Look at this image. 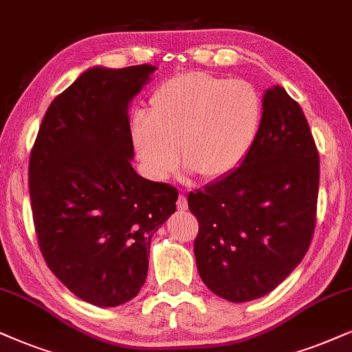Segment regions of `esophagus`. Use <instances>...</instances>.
Returning a JSON list of instances; mask_svg holds the SVG:
<instances>
[{"label": "esophagus", "mask_w": 352, "mask_h": 352, "mask_svg": "<svg viewBox=\"0 0 352 352\" xmlns=\"http://www.w3.org/2000/svg\"><path fill=\"white\" fill-rule=\"evenodd\" d=\"M177 208H179L180 211H185V209L188 208V201H186L185 195H180V197H179V201H177Z\"/></svg>", "instance_id": "esophagus-1"}]
</instances>
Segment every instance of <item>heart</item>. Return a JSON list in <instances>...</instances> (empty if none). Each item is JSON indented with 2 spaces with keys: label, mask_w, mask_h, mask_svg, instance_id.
Returning a JSON list of instances; mask_svg holds the SVG:
<instances>
[{
  "label": "heart",
  "mask_w": 352,
  "mask_h": 352,
  "mask_svg": "<svg viewBox=\"0 0 352 352\" xmlns=\"http://www.w3.org/2000/svg\"><path fill=\"white\" fill-rule=\"evenodd\" d=\"M263 104L253 84L208 73L167 81L151 99L149 113L131 123L133 144L146 170L164 180L180 162L204 180L226 177L255 143Z\"/></svg>",
  "instance_id": "obj_1"
}]
</instances>
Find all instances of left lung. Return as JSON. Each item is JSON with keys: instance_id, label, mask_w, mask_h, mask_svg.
I'll list each match as a JSON object with an SVG mask.
<instances>
[{"instance_id": "8db88e82", "label": "left lung", "mask_w": 352, "mask_h": 352, "mask_svg": "<svg viewBox=\"0 0 352 352\" xmlns=\"http://www.w3.org/2000/svg\"><path fill=\"white\" fill-rule=\"evenodd\" d=\"M318 153L300 105L266 89L255 143L237 168L188 195L198 273L222 299L248 302L278 287L309 250Z\"/></svg>"}]
</instances>
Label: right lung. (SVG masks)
I'll use <instances>...</instances> for the list:
<instances>
[{
    "label": "right lung",
    "instance_id": "right-lung-1",
    "mask_svg": "<svg viewBox=\"0 0 352 352\" xmlns=\"http://www.w3.org/2000/svg\"><path fill=\"white\" fill-rule=\"evenodd\" d=\"M157 69L94 66L48 107L29 162L38 245L52 273L97 307L138 296L151 239L175 212L173 186L131 166V100Z\"/></svg>",
    "mask_w": 352,
    "mask_h": 352
}]
</instances>
